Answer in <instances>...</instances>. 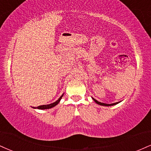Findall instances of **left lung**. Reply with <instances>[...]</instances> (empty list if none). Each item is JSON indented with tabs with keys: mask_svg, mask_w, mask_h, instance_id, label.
<instances>
[{
	"mask_svg": "<svg viewBox=\"0 0 151 151\" xmlns=\"http://www.w3.org/2000/svg\"><path fill=\"white\" fill-rule=\"evenodd\" d=\"M92 99L93 100L94 102L97 103V104H99L100 105H103V106H112V105H117L119 103H120L121 101H119V102H117V103H110V104H108V103H101V102H99V101H98L97 100H96L95 99H93V97H92Z\"/></svg>",
	"mask_w": 151,
	"mask_h": 151,
	"instance_id": "1",
	"label": "left lung"
}]
</instances>
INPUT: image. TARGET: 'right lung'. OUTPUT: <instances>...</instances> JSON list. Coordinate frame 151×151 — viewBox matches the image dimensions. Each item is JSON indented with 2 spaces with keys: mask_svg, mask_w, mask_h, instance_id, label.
Here are the masks:
<instances>
[{
  "mask_svg": "<svg viewBox=\"0 0 151 151\" xmlns=\"http://www.w3.org/2000/svg\"><path fill=\"white\" fill-rule=\"evenodd\" d=\"M63 95H64V93L58 99L57 101H55V102L52 103H50V104H48V105H40V106H38V107H32L34 109H39V110H47V109H50V108H53V107H55L57 105L58 103H60V100L62 99V98H63Z\"/></svg>",
  "mask_w": 151,
  "mask_h": 151,
  "instance_id": "right-lung-1",
  "label": "right lung"
}]
</instances>
